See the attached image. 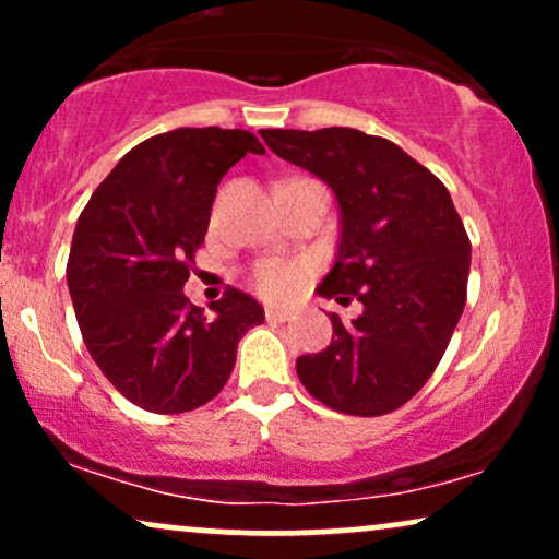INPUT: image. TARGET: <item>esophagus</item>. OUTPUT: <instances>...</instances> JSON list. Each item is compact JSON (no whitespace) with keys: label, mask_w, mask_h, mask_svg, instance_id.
<instances>
[{"label":"esophagus","mask_w":559,"mask_h":559,"mask_svg":"<svg viewBox=\"0 0 559 559\" xmlns=\"http://www.w3.org/2000/svg\"><path fill=\"white\" fill-rule=\"evenodd\" d=\"M265 318L273 320V323H286V320H292V312L281 310V307H267Z\"/></svg>","instance_id":"esophagus-1"}]
</instances>
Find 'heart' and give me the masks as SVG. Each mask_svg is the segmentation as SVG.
Listing matches in <instances>:
<instances>
[{
	"label": "heart",
	"instance_id": "b5f03b06",
	"mask_svg": "<svg viewBox=\"0 0 559 559\" xmlns=\"http://www.w3.org/2000/svg\"><path fill=\"white\" fill-rule=\"evenodd\" d=\"M252 286L267 299H288L299 292L301 271L286 260H262L252 271Z\"/></svg>",
	"mask_w": 559,
	"mask_h": 559
}]
</instances>
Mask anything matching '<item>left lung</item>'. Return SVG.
Listing matches in <instances>:
<instances>
[{
  "label": "left lung",
  "instance_id": "8db88e82",
  "mask_svg": "<svg viewBox=\"0 0 559 559\" xmlns=\"http://www.w3.org/2000/svg\"><path fill=\"white\" fill-rule=\"evenodd\" d=\"M278 157L316 173L342 207V241L318 294L362 316L297 360L325 407L376 418L400 409L433 376L465 310L471 239L447 186L394 141L355 131H260Z\"/></svg>",
  "mask_w": 559,
  "mask_h": 559
}]
</instances>
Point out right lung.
<instances>
[{"instance_id": "1", "label": "right lung", "mask_w": 559, "mask_h": 559, "mask_svg": "<svg viewBox=\"0 0 559 559\" xmlns=\"http://www.w3.org/2000/svg\"><path fill=\"white\" fill-rule=\"evenodd\" d=\"M265 155L239 128H176L141 141L88 199L73 234L68 288L88 355L128 402L157 415L221 394L239 338L265 320L228 288L213 316L183 297L215 191L239 159Z\"/></svg>"}]
</instances>
